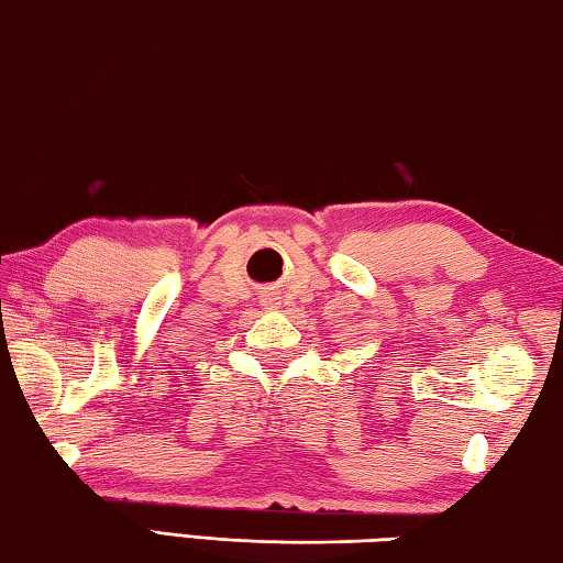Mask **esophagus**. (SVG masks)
<instances>
[{"mask_svg":"<svg viewBox=\"0 0 563 563\" xmlns=\"http://www.w3.org/2000/svg\"><path fill=\"white\" fill-rule=\"evenodd\" d=\"M263 305H271V308H273V305H275V298H271V295H265V298H263Z\"/></svg>","mask_w":563,"mask_h":563,"instance_id":"obj_1","label":"esophagus"}]
</instances>
